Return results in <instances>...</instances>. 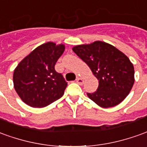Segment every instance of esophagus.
<instances>
[{
  "instance_id": "obj_1",
  "label": "esophagus",
  "mask_w": 147,
  "mask_h": 147,
  "mask_svg": "<svg viewBox=\"0 0 147 147\" xmlns=\"http://www.w3.org/2000/svg\"><path fill=\"white\" fill-rule=\"evenodd\" d=\"M84 82V79H82V78H77L76 79V83H78L79 84H83Z\"/></svg>"
}]
</instances>
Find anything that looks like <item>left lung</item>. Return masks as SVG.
Segmentation results:
<instances>
[{"label":"left lung","mask_w":147,"mask_h":147,"mask_svg":"<svg viewBox=\"0 0 147 147\" xmlns=\"http://www.w3.org/2000/svg\"><path fill=\"white\" fill-rule=\"evenodd\" d=\"M72 50L98 79L97 91L88 93V97L102 108L112 107L123 101L134 83L133 63L123 52L99 40L76 45Z\"/></svg>","instance_id":"left-lung-1"}]
</instances>
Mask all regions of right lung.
<instances>
[{
	"instance_id": "add662e5",
	"label": "right lung",
	"mask_w": 147,
	"mask_h": 147,
	"mask_svg": "<svg viewBox=\"0 0 147 147\" xmlns=\"http://www.w3.org/2000/svg\"><path fill=\"white\" fill-rule=\"evenodd\" d=\"M65 49L63 44L47 42L25 56L14 70L13 85L24 102L45 107L61 98L67 84L55 64Z\"/></svg>"
}]
</instances>
